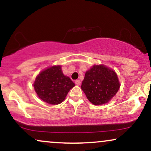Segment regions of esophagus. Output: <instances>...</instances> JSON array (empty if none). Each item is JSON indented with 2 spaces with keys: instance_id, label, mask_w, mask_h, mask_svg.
<instances>
[{
  "instance_id": "obj_1",
  "label": "esophagus",
  "mask_w": 151,
  "mask_h": 151,
  "mask_svg": "<svg viewBox=\"0 0 151 151\" xmlns=\"http://www.w3.org/2000/svg\"><path fill=\"white\" fill-rule=\"evenodd\" d=\"M75 84H77V85H80V84H81L80 80H79V79H77V80L75 81Z\"/></svg>"
}]
</instances>
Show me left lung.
I'll return each mask as SVG.
<instances>
[{
  "mask_svg": "<svg viewBox=\"0 0 151 151\" xmlns=\"http://www.w3.org/2000/svg\"><path fill=\"white\" fill-rule=\"evenodd\" d=\"M86 98L94 105L108 103L120 88L116 73L103 65H93L86 71L81 86Z\"/></svg>",
  "mask_w": 151,
  "mask_h": 151,
  "instance_id": "left-lung-1",
  "label": "left lung"
}]
</instances>
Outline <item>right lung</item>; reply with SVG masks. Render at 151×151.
Returning <instances> with one entry per match:
<instances>
[{
	"label": "right lung",
	"mask_w": 151,
	"mask_h": 151,
	"mask_svg": "<svg viewBox=\"0 0 151 151\" xmlns=\"http://www.w3.org/2000/svg\"><path fill=\"white\" fill-rule=\"evenodd\" d=\"M75 86L70 77L64 75L61 66H52L42 71L36 77L34 89L42 101L50 104H59Z\"/></svg>",
	"instance_id": "1"
}]
</instances>
